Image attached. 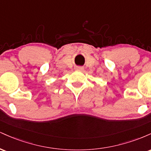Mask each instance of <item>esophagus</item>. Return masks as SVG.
<instances>
[{"mask_svg":"<svg viewBox=\"0 0 151 151\" xmlns=\"http://www.w3.org/2000/svg\"><path fill=\"white\" fill-rule=\"evenodd\" d=\"M76 70H78V71H80V72H82L83 70H84V67H77V68H76Z\"/></svg>","mask_w":151,"mask_h":151,"instance_id":"1","label":"esophagus"}]
</instances>
